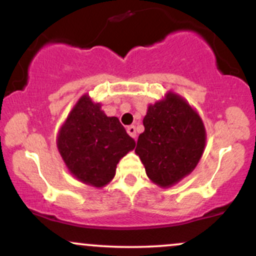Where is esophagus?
<instances>
[{
	"label": "esophagus",
	"instance_id": "34e87169",
	"mask_svg": "<svg viewBox=\"0 0 256 256\" xmlns=\"http://www.w3.org/2000/svg\"><path fill=\"white\" fill-rule=\"evenodd\" d=\"M126 131H128V134H130V136H131L132 138H136V136H137V134H136V128H134V125L128 126V128H126Z\"/></svg>",
	"mask_w": 256,
	"mask_h": 256
}]
</instances>
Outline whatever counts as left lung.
<instances>
[{"instance_id":"1","label":"left lung","mask_w":256,"mask_h":256,"mask_svg":"<svg viewBox=\"0 0 256 256\" xmlns=\"http://www.w3.org/2000/svg\"><path fill=\"white\" fill-rule=\"evenodd\" d=\"M143 125L134 152L152 183L172 186L194 171L204 154L206 130L198 112L182 96L168 92L149 106Z\"/></svg>"}]
</instances>
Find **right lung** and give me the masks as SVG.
Segmentation results:
<instances>
[{"mask_svg":"<svg viewBox=\"0 0 256 256\" xmlns=\"http://www.w3.org/2000/svg\"><path fill=\"white\" fill-rule=\"evenodd\" d=\"M56 144L73 177L102 188L114 178L119 160L136 142L116 116H107L101 104L83 95L61 126Z\"/></svg>","mask_w":256,"mask_h":256,"instance_id":"1","label":"right lung"}]
</instances>
